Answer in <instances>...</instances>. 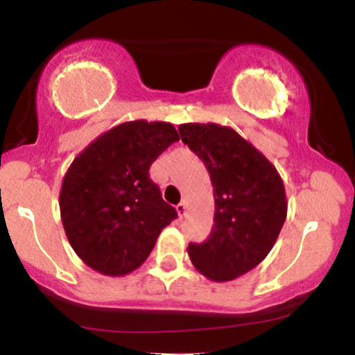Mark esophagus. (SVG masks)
Masks as SVG:
<instances>
[{
  "label": "esophagus",
  "instance_id": "1",
  "mask_svg": "<svg viewBox=\"0 0 355 355\" xmlns=\"http://www.w3.org/2000/svg\"><path fill=\"white\" fill-rule=\"evenodd\" d=\"M177 211H178V215H180V217H185V215L189 214V203H187L185 200L178 203V205H177Z\"/></svg>",
  "mask_w": 355,
  "mask_h": 355
}]
</instances>
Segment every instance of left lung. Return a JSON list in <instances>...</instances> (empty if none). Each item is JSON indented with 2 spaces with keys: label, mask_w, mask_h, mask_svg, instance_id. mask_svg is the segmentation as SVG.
<instances>
[{
  "label": "left lung",
  "mask_w": 355,
  "mask_h": 355,
  "mask_svg": "<svg viewBox=\"0 0 355 355\" xmlns=\"http://www.w3.org/2000/svg\"><path fill=\"white\" fill-rule=\"evenodd\" d=\"M182 141L210 173L215 197L209 239L190 243L193 267L214 282H229L255 268L275 245L287 217L282 178L272 162L234 128L182 123Z\"/></svg>",
  "instance_id": "8db88e82"
}]
</instances>
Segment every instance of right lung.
Listing matches in <instances>:
<instances>
[{"label":"right lung","instance_id":"right-lung-1","mask_svg":"<svg viewBox=\"0 0 355 355\" xmlns=\"http://www.w3.org/2000/svg\"><path fill=\"white\" fill-rule=\"evenodd\" d=\"M178 140L168 121H125L96 137L68 166L61 223L75 254L93 270L110 277L133 272L177 218L148 170Z\"/></svg>","mask_w":355,"mask_h":355}]
</instances>
